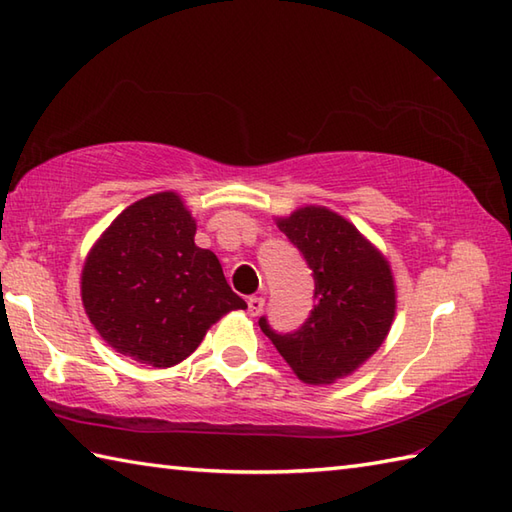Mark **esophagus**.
<instances>
[{"instance_id": "1", "label": "esophagus", "mask_w": 512, "mask_h": 512, "mask_svg": "<svg viewBox=\"0 0 512 512\" xmlns=\"http://www.w3.org/2000/svg\"><path fill=\"white\" fill-rule=\"evenodd\" d=\"M246 303H248V314H250V317H257V314L262 312V308H264V299L262 297H248Z\"/></svg>"}]
</instances>
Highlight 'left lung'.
Wrapping results in <instances>:
<instances>
[{
	"label": "left lung",
	"instance_id": "obj_1",
	"mask_svg": "<svg viewBox=\"0 0 512 512\" xmlns=\"http://www.w3.org/2000/svg\"><path fill=\"white\" fill-rule=\"evenodd\" d=\"M277 226L312 270L314 308L295 332H275L266 317L259 328L303 383L330 385L383 345L396 314L394 275L380 250L325 206H303Z\"/></svg>",
	"mask_w": 512,
	"mask_h": 512
}]
</instances>
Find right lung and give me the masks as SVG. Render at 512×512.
<instances>
[{
  "instance_id": "obj_1",
  "label": "right lung",
  "mask_w": 512,
  "mask_h": 512,
  "mask_svg": "<svg viewBox=\"0 0 512 512\" xmlns=\"http://www.w3.org/2000/svg\"><path fill=\"white\" fill-rule=\"evenodd\" d=\"M195 220L178 193L147 195L107 226L85 259L81 297L92 325L118 354L171 367L206 330L246 301L220 259L195 246Z\"/></svg>"
}]
</instances>
